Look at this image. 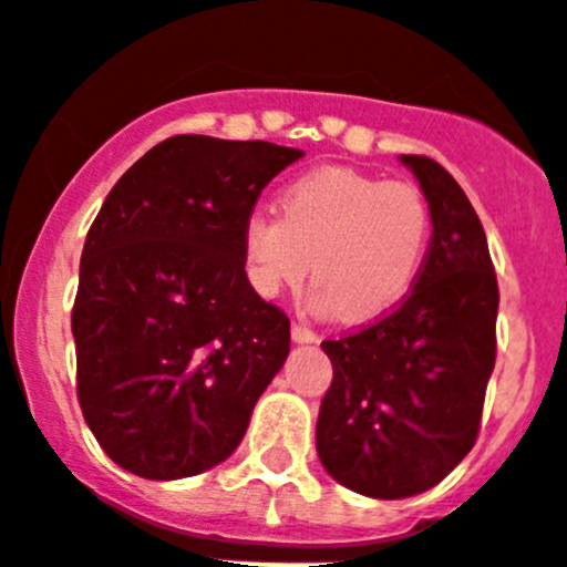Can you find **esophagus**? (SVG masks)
<instances>
[{
  "mask_svg": "<svg viewBox=\"0 0 567 567\" xmlns=\"http://www.w3.org/2000/svg\"><path fill=\"white\" fill-rule=\"evenodd\" d=\"M290 336H293V341H299V344H310V341L319 339V336H316L308 324H302V321H293V324H290Z\"/></svg>",
  "mask_w": 567,
  "mask_h": 567,
  "instance_id": "esophagus-1",
  "label": "esophagus"
}]
</instances>
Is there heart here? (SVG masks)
Segmentation results:
<instances>
[{
    "instance_id": "obj_1",
    "label": "heart",
    "mask_w": 567,
    "mask_h": 567,
    "mask_svg": "<svg viewBox=\"0 0 567 567\" xmlns=\"http://www.w3.org/2000/svg\"><path fill=\"white\" fill-rule=\"evenodd\" d=\"M432 212L421 188L344 166L296 177L279 217L257 212L243 228V268L259 296L302 282L313 259L310 302L350 321H372L404 302L430 254Z\"/></svg>"
}]
</instances>
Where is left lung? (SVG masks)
<instances>
[{"label":"left lung","mask_w":567,"mask_h":567,"mask_svg":"<svg viewBox=\"0 0 567 567\" xmlns=\"http://www.w3.org/2000/svg\"><path fill=\"white\" fill-rule=\"evenodd\" d=\"M401 161L430 203V254L395 310L321 341L333 381L316 421L321 466L379 499L426 492L468 455L497 359L499 290L481 217L441 163Z\"/></svg>","instance_id":"left-lung-1"}]
</instances>
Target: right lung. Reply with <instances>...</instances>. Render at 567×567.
I'll return each instance as SVG.
<instances>
[{"instance_id":"add662e5","label":"right lung","mask_w":567,"mask_h":567,"mask_svg":"<svg viewBox=\"0 0 567 567\" xmlns=\"http://www.w3.org/2000/svg\"><path fill=\"white\" fill-rule=\"evenodd\" d=\"M299 150L175 135L124 172L86 231L75 390L106 455L146 481L226 461L285 364L290 319L248 285L243 228Z\"/></svg>"}]
</instances>
